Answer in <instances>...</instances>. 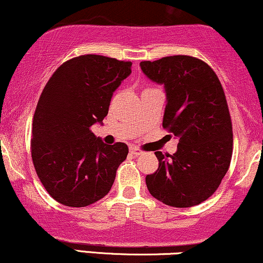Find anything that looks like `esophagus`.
<instances>
[{"mask_svg":"<svg viewBox=\"0 0 263 263\" xmlns=\"http://www.w3.org/2000/svg\"><path fill=\"white\" fill-rule=\"evenodd\" d=\"M129 153H131V154L134 155V156H139V155L143 154V151H141V149H139V148L131 147V148H129Z\"/></svg>","mask_w":263,"mask_h":263,"instance_id":"esophagus-1","label":"esophagus"}]
</instances>
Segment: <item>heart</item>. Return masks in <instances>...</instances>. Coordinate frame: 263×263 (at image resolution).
<instances>
[{
  "label": "heart",
  "mask_w": 263,
  "mask_h": 263,
  "mask_svg": "<svg viewBox=\"0 0 263 263\" xmlns=\"http://www.w3.org/2000/svg\"><path fill=\"white\" fill-rule=\"evenodd\" d=\"M147 89H151V88H145V89H144V91H147Z\"/></svg>",
  "instance_id": "obj_1"
}]
</instances>
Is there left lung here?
I'll use <instances>...</instances> for the list:
<instances>
[{
  "instance_id": "8db88e82",
  "label": "left lung",
  "mask_w": 263,
  "mask_h": 263,
  "mask_svg": "<svg viewBox=\"0 0 263 263\" xmlns=\"http://www.w3.org/2000/svg\"><path fill=\"white\" fill-rule=\"evenodd\" d=\"M152 81L162 84L166 103L162 127L178 137L177 152H155L159 167L145 183L155 199L191 208L211 197L227 174L233 131L227 99L216 72L191 55L141 62Z\"/></svg>"
}]
</instances>
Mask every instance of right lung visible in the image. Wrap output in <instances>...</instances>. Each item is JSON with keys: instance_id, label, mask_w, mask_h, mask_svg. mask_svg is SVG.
<instances>
[{"instance_id": "obj_1", "label": "right lung", "mask_w": 263, "mask_h": 263, "mask_svg": "<svg viewBox=\"0 0 263 263\" xmlns=\"http://www.w3.org/2000/svg\"><path fill=\"white\" fill-rule=\"evenodd\" d=\"M131 66L104 55H80L63 63L46 84L30 149L36 174L55 201L84 208L110 191L128 147L105 144L91 127L107 116L112 92L131 74Z\"/></svg>"}]
</instances>
